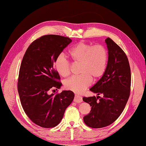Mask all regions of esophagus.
<instances>
[{
  "label": "esophagus",
  "instance_id": "esophagus-1",
  "mask_svg": "<svg viewBox=\"0 0 146 146\" xmlns=\"http://www.w3.org/2000/svg\"><path fill=\"white\" fill-rule=\"evenodd\" d=\"M74 102H77V103L82 102V101H83L82 97L76 94H75V98H74Z\"/></svg>",
  "mask_w": 146,
  "mask_h": 146
}]
</instances>
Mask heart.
<instances>
[{"instance_id": "obj_1", "label": "heart", "mask_w": 146, "mask_h": 146, "mask_svg": "<svg viewBox=\"0 0 146 146\" xmlns=\"http://www.w3.org/2000/svg\"><path fill=\"white\" fill-rule=\"evenodd\" d=\"M69 55L74 63L80 64L79 73L64 82L67 90L80 93L89 86L92 78L98 80L104 76L107 68L108 53L104 46L92 45L85 42H80L70 48ZM55 68L60 76L68 77L70 74V65L65 56L61 54L56 57L54 63Z\"/></svg>"}]
</instances>
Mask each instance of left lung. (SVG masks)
I'll use <instances>...</instances> for the list:
<instances>
[{
  "label": "left lung",
  "mask_w": 146,
  "mask_h": 146,
  "mask_svg": "<svg viewBox=\"0 0 146 146\" xmlns=\"http://www.w3.org/2000/svg\"><path fill=\"white\" fill-rule=\"evenodd\" d=\"M108 50V62L104 76L90 91L98 96L83 97L91 106V111L83 117L88 127L99 129L108 126L121 115L129 100L131 71L125 52L111 38L105 39ZM102 94L100 98L99 95Z\"/></svg>",
  "instance_id": "left-lung-1"
}]
</instances>
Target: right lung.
<instances>
[{
	"instance_id": "1",
	"label": "right lung",
	"mask_w": 146,
	"mask_h": 146,
	"mask_svg": "<svg viewBox=\"0 0 146 146\" xmlns=\"http://www.w3.org/2000/svg\"><path fill=\"white\" fill-rule=\"evenodd\" d=\"M71 42L60 35H44L31 43L22 60L17 82L21 103L30 120L41 127L58 125L74 100L71 91L49 94L62 85L54 64Z\"/></svg>"
}]
</instances>
